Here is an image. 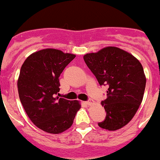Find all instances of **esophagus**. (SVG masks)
<instances>
[{"mask_svg":"<svg viewBox=\"0 0 160 160\" xmlns=\"http://www.w3.org/2000/svg\"><path fill=\"white\" fill-rule=\"evenodd\" d=\"M86 104L88 105H93L94 104V101H92V100H88V101H86Z\"/></svg>","mask_w":160,"mask_h":160,"instance_id":"esophagus-1","label":"esophagus"}]
</instances>
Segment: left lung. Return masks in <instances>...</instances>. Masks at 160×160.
<instances>
[{
	"label": "left lung",
	"mask_w": 160,
	"mask_h": 160,
	"mask_svg": "<svg viewBox=\"0 0 160 160\" xmlns=\"http://www.w3.org/2000/svg\"><path fill=\"white\" fill-rule=\"evenodd\" d=\"M84 59L100 85L108 86L106 99L101 101L106 117L98 126L119 130L131 121L142 103L146 87L143 68L134 55L115 47L86 54Z\"/></svg>",
	"instance_id": "1"
}]
</instances>
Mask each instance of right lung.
Here are the masks:
<instances>
[{
  "label": "right lung",
  "instance_id": "1",
  "mask_svg": "<svg viewBox=\"0 0 160 160\" xmlns=\"http://www.w3.org/2000/svg\"><path fill=\"white\" fill-rule=\"evenodd\" d=\"M75 57L47 48L31 54L21 68L18 89L22 106L31 122L50 134H60L70 128L80 109L78 101L56 97L59 76Z\"/></svg>",
  "mask_w": 160,
  "mask_h": 160
}]
</instances>
